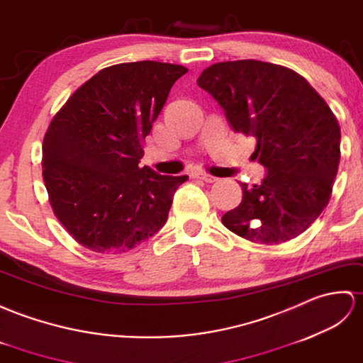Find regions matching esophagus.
<instances>
[{
    "label": "esophagus",
    "instance_id": "34e87169",
    "mask_svg": "<svg viewBox=\"0 0 363 363\" xmlns=\"http://www.w3.org/2000/svg\"><path fill=\"white\" fill-rule=\"evenodd\" d=\"M194 177L196 179H200V180H203V182H206V183H216L217 180V177H214V175H209V174H205V172H196L194 174Z\"/></svg>",
    "mask_w": 363,
    "mask_h": 363
}]
</instances>
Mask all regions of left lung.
Returning <instances> with one entry per match:
<instances>
[{"instance_id": "left-lung-1", "label": "left lung", "mask_w": 363, "mask_h": 363, "mask_svg": "<svg viewBox=\"0 0 363 363\" xmlns=\"http://www.w3.org/2000/svg\"><path fill=\"white\" fill-rule=\"evenodd\" d=\"M223 108L231 128L256 138L253 158L267 169L242 186V202L222 223L256 244L287 242L326 208L340 163V125L298 72L259 60L220 62L197 79Z\"/></svg>"}]
</instances>
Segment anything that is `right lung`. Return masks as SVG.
<instances>
[{"label":"right lung","instance_id":"right-lung-1","mask_svg":"<svg viewBox=\"0 0 363 363\" xmlns=\"http://www.w3.org/2000/svg\"><path fill=\"white\" fill-rule=\"evenodd\" d=\"M188 68L163 62L119 63L71 94L43 138V180L59 222L96 253H124L167 220L188 175L140 167L150 133L177 79Z\"/></svg>","mask_w":363,"mask_h":363}]
</instances>
